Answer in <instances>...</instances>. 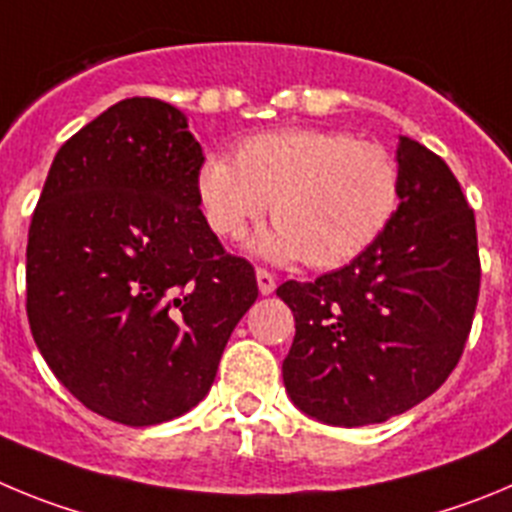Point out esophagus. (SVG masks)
<instances>
[{
    "label": "esophagus",
    "instance_id": "esophagus-1",
    "mask_svg": "<svg viewBox=\"0 0 512 512\" xmlns=\"http://www.w3.org/2000/svg\"><path fill=\"white\" fill-rule=\"evenodd\" d=\"M255 278H257V288H260L262 296H270V293H273V290H275V275L267 273V270H260V267H257Z\"/></svg>",
    "mask_w": 512,
    "mask_h": 512
}]
</instances>
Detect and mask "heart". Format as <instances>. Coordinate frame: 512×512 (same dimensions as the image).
Segmentation results:
<instances>
[{
    "instance_id": "obj_1",
    "label": "heart",
    "mask_w": 512,
    "mask_h": 512,
    "mask_svg": "<svg viewBox=\"0 0 512 512\" xmlns=\"http://www.w3.org/2000/svg\"><path fill=\"white\" fill-rule=\"evenodd\" d=\"M201 214L216 237L237 242L262 222L275 229L255 250L273 262L301 257L313 270L349 265L390 227L400 170L377 142L344 132L278 130L242 142L234 165L209 158L196 178Z\"/></svg>"
}]
</instances>
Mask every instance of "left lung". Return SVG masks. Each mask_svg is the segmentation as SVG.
<instances>
[{
    "instance_id": "8db88e82",
    "label": "left lung",
    "mask_w": 512,
    "mask_h": 512,
    "mask_svg": "<svg viewBox=\"0 0 512 512\" xmlns=\"http://www.w3.org/2000/svg\"><path fill=\"white\" fill-rule=\"evenodd\" d=\"M400 204L367 252L275 293L296 319L283 382L298 411L367 426L426 400L462 357L480 296L474 211L449 165L398 137Z\"/></svg>"
}]
</instances>
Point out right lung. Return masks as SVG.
I'll return each mask as SVG.
<instances>
[{
  "instance_id": "add662e5",
  "label": "right lung",
  "mask_w": 512,
  "mask_h": 512,
  "mask_svg": "<svg viewBox=\"0 0 512 512\" xmlns=\"http://www.w3.org/2000/svg\"><path fill=\"white\" fill-rule=\"evenodd\" d=\"M201 165L181 109L124 99L58 150L32 214V339L73 398L124 426L199 405L257 298L201 214Z\"/></svg>"
}]
</instances>
